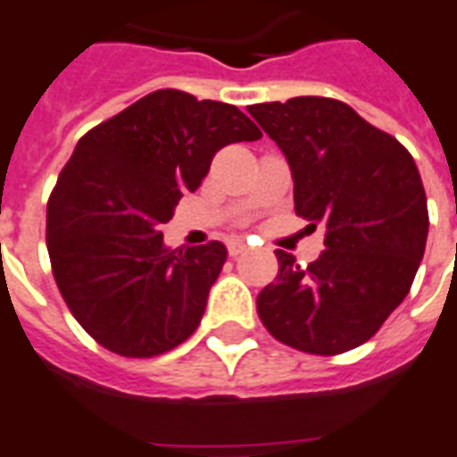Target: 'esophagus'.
I'll list each match as a JSON object with an SVG mask.
<instances>
[{"label": "esophagus", "instance_id": "esophagus-1", "mask_svg": "<svg viewBox=\"0 0 457 457\" xmlns=\"http://www.w3.org/2000/svg\"><path fill=\"white\" fill-rule=\"evenodd\" d=\"M243 252H247V245L243 243V240H236V243L228 245V254H231V257H238V254H243Z\"/></svg>", "mask_w": 457, "mask_h": 457}]
</instances>
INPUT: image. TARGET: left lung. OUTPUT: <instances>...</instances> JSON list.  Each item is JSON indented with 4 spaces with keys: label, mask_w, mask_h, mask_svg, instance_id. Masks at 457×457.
<instances>
[{
    "label": "left lung",
    "mask_w": 457,
    "mask_h": 457,
    "mask_svg": "<svg viewBox=\"0 0 457 457\" xmlns=\"http://www.w3.org/2000/svg\"><path fill=\"white\" fill-rule=\"evenodd\" d=\"M247 111L286 155L295 212L326 226V250L306 269L276 250L278 276L259 292V319L299 352H349L403 302L425 254L429 214L413 155L335 98Z\"/></svg>",
    "instance_id": "8db88e82"
}]
</instances>
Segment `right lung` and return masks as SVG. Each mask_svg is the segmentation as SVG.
<instances>
[{
	"instance_id": "1",
	"label": "right lung",
	"mask_w": 457,
	"mask_h": 457,
	"mask_svg": "<svg viewBox=\"0 0 457 457\" xmlns=\"http://www.w3.org/2000/svg\"><path fill=\"white\" fill-rule=\"evenodd\" d=\"M262 138L236 105L158 89L87 131L46 205V247L65 304L98 345L151 359L188 339L226 247L170 250L167 224L219 148Z\"/></svg>"
}]
</instances>
